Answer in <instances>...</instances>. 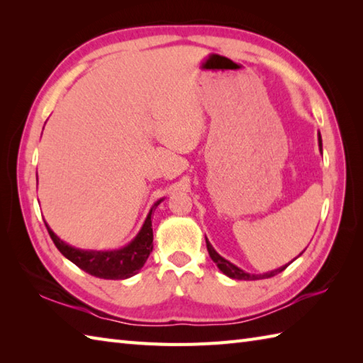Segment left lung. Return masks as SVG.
Here are the masks:
<instances>
[{
  "mask_svg": "<svg viewBox=\"0 0 363 363\" xmlns=\"http://www.w3.org/2000/svg\"><path fill=\"white\" fill-rule=\"evenodd\" d=\"M318 146H320V152L323 151V143H321V134L318 133ZM206 245H207V251H209V256H211V259L215 262V265H217L218 268H220V272L221 273H225L228 277H230V279H237V281H257V279H268V277H273V276H276V274H279V273H282L285 268H287L293 260L295 259H298V257H295L293 259L291 262H289V264H285V265H282V267H279V268H276V269H272V272H268V273H264V274H251V273H246V272H243L242 268H238L237 265H234L233 262H229V260H226L225 257H221L220 254L213 250V246L211 245V242L207 240L206 238Z\"/></svg>",
  "mask_w": 363,
  "mask_h": 363,
  "instance_id": "8db88e82",
  "label": "left lung"
}]
</instances>
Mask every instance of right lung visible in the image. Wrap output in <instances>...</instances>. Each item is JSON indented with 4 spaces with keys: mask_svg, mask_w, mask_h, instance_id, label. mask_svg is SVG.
<instances>
[{
    "mask_svg": "<svg viewBox=\"0 0 363 363\" xmlns=\"http://www.w3.org/2000/svg\"><path fill=\"white\" fill-rule=\"evenodd\" d=\"M164 201V198L159 199L152 204L150 213L146 215L142 229L138 234L130 240L126 246L120 250L111 251H95V250H81L65 243L64 240L52 233V229L45 223L48 234L52 238L56 248L64 254V256L73 262L76 267H79L84 272L101 277V279H128L140 272L145 265L146 259L152 251V225H151V213L156 207Z\"/></svg>",
    "mask_w": 363,
    "mask_h": 363,
    "instance_id": "1",
    "label": "right lung"
}]
</instances>
